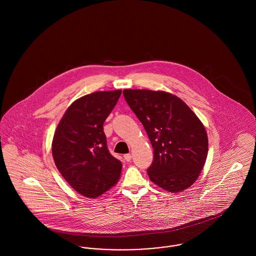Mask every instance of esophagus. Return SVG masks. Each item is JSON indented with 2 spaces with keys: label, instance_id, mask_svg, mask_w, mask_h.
I'll use <instances>...</instances> for the list:
<instances>
[{
  "label": "esophagus",
  "instance_id": "1",
  "mask_svg": "<svg viewBox=\"0 0 256 256\" xmlns=\"http://www.w3.org/2000/svg\"><path fill=\"white\" fill-rule=\"evenodd\" d=\"M124 158L126 161H130L132 160V154H124Z\"/></svg>",
  "mask_w": 256,
  "mask_h": 256
}]
</instances>
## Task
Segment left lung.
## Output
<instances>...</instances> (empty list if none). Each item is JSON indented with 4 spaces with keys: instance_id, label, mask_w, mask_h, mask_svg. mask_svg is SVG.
Returning <instances> with one entry per match:
<instances>
[{
    "instance_id": "obj_1",
    "label": "left lung",
    "mask_w": 256,
    "mask_h": 256,
    "mask_svg": "<svg viewBox=\"0 0 256 256\" xmlns=\"http://www.w3.org/2000/svg\"><path fill=\"white\" fill-rule=\"evenodd\" d=\"M122 94L154 148V161L146 170L150 180L172 193L190 187L207 158L202 122L182 100L170 93L126 89Z\"/></svg>"
}]
</instances>
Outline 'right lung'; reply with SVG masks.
<instances>
[{
    "mask_svg": "<svg viewBox=\"0 0 256 256\" xmlns=\"http://www.w3.org/2000/svg\"><path fill=\"white\" fill-rule=\"evenodd\" d=\"M121 90L98 91L74 100L54 135L52 152L65 180L80 195L98 198L118 182L122 163L110 154L104 122Z\"/></svg>",
    "mask_w": 256,
    "mask_h": 256,
    "instance_id": "add662e5",
    "label": "right lung"
}]
</instances>
